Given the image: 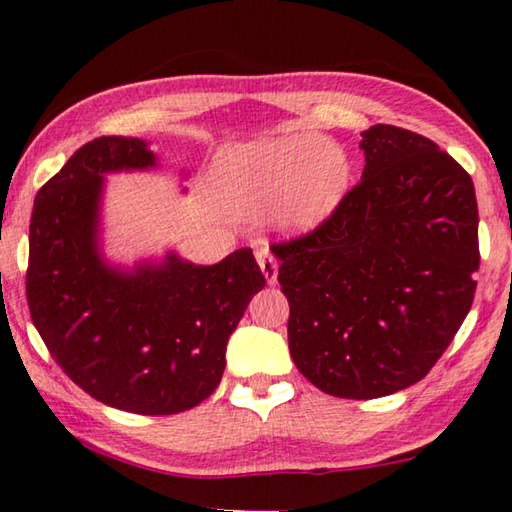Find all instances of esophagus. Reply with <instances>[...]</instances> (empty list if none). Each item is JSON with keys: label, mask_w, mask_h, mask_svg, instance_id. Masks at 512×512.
I'll return each mask as SVG.
<instances>
[{"label": "esophagus", "mask_w": 512, "mask_h": 512, "mask_svg": "<svg viewBox=\"0 0 512 512\" xmlns=\"http://www.w3.org/2000/svg\"><path fill=\"white\" fill-rule=\"evenodd\" d=\"M255 257H257V264L262 268V273L266 277L268 284H275L277 282V259L271 253V248L268 246H259L255 250Z\"/></svg>", "instance_id": "1"}]
</instances>
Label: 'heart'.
Here are the masks:
<instances>
[{"mask_svg":"<svg viewBox=\"0 0 512 512\" xmlns=\"http://www.w3.org/2000/svg\"><path fill=\"white\" fill-rule=\"evenodd\" d=\"M348 176L339 146L316 135H287L232 149L216 183L232 216L257 219L273 207L282 228L309 230L341 201Z\"/></svg>","mask_w":512,"mask_h":512,"instance_id":"1","label":"heart"}]
</instances>
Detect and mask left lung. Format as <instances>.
Segmentation results:
<instances>
[{
  "instance_id": "left-lung-1",
  "label": "left lung",
  "mask_w": 512,
  "mask_h": 512,
  "mask_svg": "<svg viewBox=\"0 0 512 512\" xmlns=\"http://www.w3.org/2000/svg\"><path fill=\"white\" fill-rule=\"evenodd\" d=\"M361 135L359 183L314 230L271 246L291 359L345 400L429 375L472 307L481 259L470 173L406 128Z\"/></svg>"
}]
</instances>
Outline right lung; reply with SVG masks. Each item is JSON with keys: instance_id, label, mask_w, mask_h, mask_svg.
Masks as SVG:
<instances>
[{"instance_id": "1", "label": "right lung", "mask_w": 512, "mask_h": 512, "mask_svg": "<svg viewBox=\"0 0 512 512\" xmlns=\"http://www.w3.org/2000/svg\"><path fill=\"white\" fill-rule=\"evenodd\" d=\"M153 164L137 137H97L40 187L27 300L49 354L76 386L121 411L171 415L216 391L225 345L266 280L250 248L212 266L167 255L162 266L124 273L103 262V173Z\"/></svg>"}]
</instances>
